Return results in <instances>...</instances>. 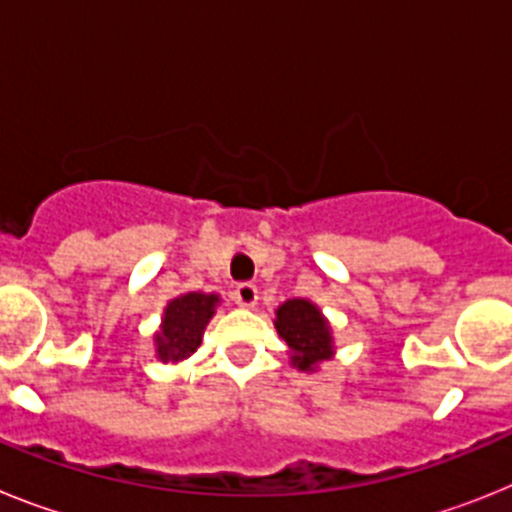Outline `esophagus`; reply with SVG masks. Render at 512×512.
Here are the masks:
<instances>
[{"mask_svg": "<svg viewBox=\"0 0 512 512\" xmlns=\"http://www.w3.org/2000/svg\"><path fill=\"white\" fill-rule=\"evenodd\" d=\"M234 301L239 306H255L257 304V286L255 283H239L234 288Z\"/></svg>", "mask_w": 512, "mask_h": 512, "instance_id": "obj_1", "label": "esophagus"}]
</instances>
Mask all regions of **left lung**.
I'll list each match as a JSON object with an SVG mask.
<instances>
[{"mask_svg": "<svg viewBox=\"0 0 512 512\" xmlns=\"http://www.w3.org/2000/svg\"><path fill=\"white\" fill-rule=\"evenodd\" d=\"M275 314H278L275 330H278L281 340L291 348L293 366H299L301 371H311L324 358H330V327H327V322H324L317 306L304 299H291L275 311Z\"/></svg>", "mask_w": 512, "mask_h": 512, "instance_id": "obj_1", "label": "left lung"}]
</instances>
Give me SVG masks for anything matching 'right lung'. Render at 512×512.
<instances>
[{
  "label": "right lung",
  "instance_id": "1",
  "mask_svg": "<svg viewBox=\"0 0 512 512\" xmlns=\"http://www.w3.org/2000/svg\"><path fill=\"white\" fill-rule=\"evenodd\" d=\"M216 304H219V296H213V293L211 296L185 293L180 299L170 301V306L164 309L162 332L157 335L159 361L177 363L195 353Z\"/></svg>",
  "mask_w": 512,
  "mask_h": 512
}]
</instances>
